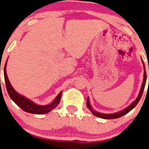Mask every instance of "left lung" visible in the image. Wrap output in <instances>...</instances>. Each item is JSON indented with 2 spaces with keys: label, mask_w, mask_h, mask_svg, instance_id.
<instances>
[{
  "label": "left lung",
  "mask_w": 149,
  "mask_h": 149,
  "mask_svg": "<svg viewBox=\"0 0 149 149\" xmlns=\"http://www.w3.org/2000/svg\"><path fill=\"white\" fill-rule=\"evenodd\" d=\"M142 62H143V61H142ZM143 65H144V63H143ZM144 70H145L144 79H143V82H142V87H141L140 92H139V96L137 97V98L135 100L134 102H132L130 105L129 106V107H127L126 109L120 111V112H118V113H111V114H106V113H98V112H97V111H95L93 109H92V107H91V105H90L89 98H87V102H86V104H87V107H88V109L92 111V113H93L95 116H97V117H101V118H103V119H115V118L120 117H122V116H123V115L126 114V113H129V112H130L131 110H132L135 107H136V104H138V102H139V100H140L141 97H142V93H143V90H144L145 86H146V69H145V65H144ZM148 85H149V79H148Z\"/></svg>",
  "instance_id": "obj_1"
}]
</instances>
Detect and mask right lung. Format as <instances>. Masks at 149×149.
<instances>
[{
    "label": "right lung",
    "instance_id": "1",
    "mask_svg": "<svg viewBox=\"0 0 149 149\" xmlns=\"http://www.w3.org/2000/svg\"><path fill=\"white\" fill-rule=\"evenodd\" d=\"M6 67H7V62L5 63L4 70H3V73H4V79L5 82H6V88H7V91L8 92L9 95L10 97V98L13 100L15 103L17 104L19 107H20L21 109L23 110L26 112L31 113H36V114H43V113H46L47 112L51 111V110H53L54 108H55L58 104L60 103L61 98V95H62V92H60V94L56 97L53 102L48 105H38L35 104L34 102H32V101L29 100L28 98H25L24 96L21 95L19 93H17L12 86L10 83L8 78H7V72H6Z\"/></svg>",
    "mask_w": 149,
    "mask_h": 149
}]
</instances>
